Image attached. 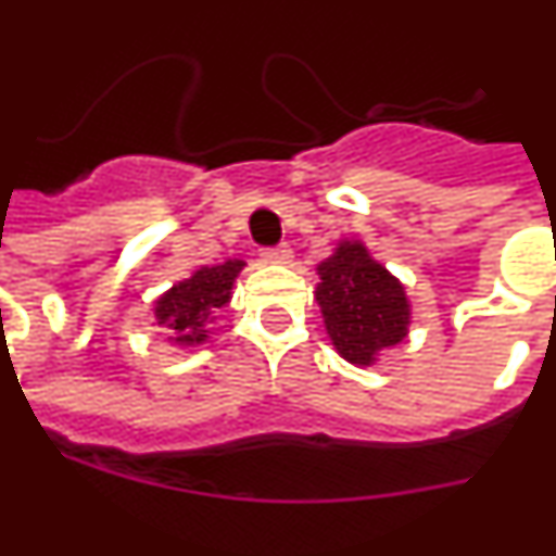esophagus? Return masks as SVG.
I'll use <instances>...</instances> for the list:
<instances>
[{
	"instance_id": "34e87169",
	"label": "esophagus",
	"mask_w": 556,
	"mask_h": 556,
	"mask_svg": "<svg viewBox=\"0 0 556 556\" xmlns=\"http://www.w3.org/2000/svg\"><path fill=\"white\" fill-rule=\"evenodd\" d=\"M290 257H293V252H290L288 243H279V247L263 252V261L266 263H290Z\"/></svg>"
}]
</instances>
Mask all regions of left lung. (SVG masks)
Returning <instances> with one entry per match:
<instances>
[{
  "instance_id": "1",
  "label": "left lung",
  "mask_w": 556,
  "mask_h": 556,
  "mask_svg": "<svg viewBox=\"0 0 556 556\" xmlns=\"http://www.w3.org/2000/svg\"><path fill=\"white\" fill-rule=\"evenodd\" d=\"M315 302L326 334L345 362L370 367L381 351L406 340L412 304L406 288L367 252L362 241H340L318 266Z\"/></svg>"
}]
</instances>
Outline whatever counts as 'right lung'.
I'll return each mask as SVG.
<instances>
[{
  "instance_id": "right-lung-1",
  "label": "right lung",
  "mask_w": 556,
  "mask_h": 556,
  "mask_svg": "<svg viewBox=\"0 0 556 556\" xmlns=\"http://www.w3.org/2000/svg\"><path fill=\"white\" fill-rule=\"evenodd\" d=\"M243 261H225L219 266H200L189 279L173 285L153 304V320L167 329V340L180 349H194L207 340L216 315L232 299V285Z\"/></svg>"
}]
</instances>
